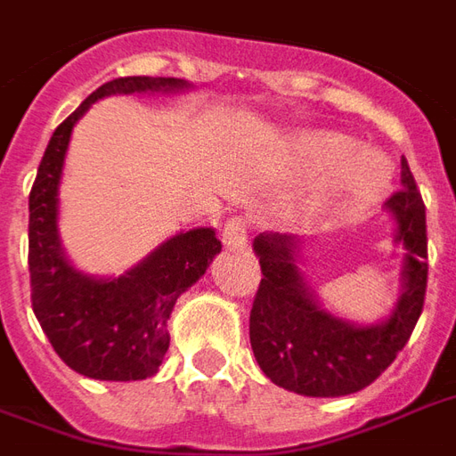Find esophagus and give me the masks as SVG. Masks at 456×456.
I'll return each mask as SVG.
<instances>
[{
    "instance_id": "obj_1",
    "label": "esophagus",
    "mask_w": 456,
    "mask_h": 456,
    "mask_svg": "<svg viewBox=\"0 0 456 456\" xmlns=\"http://www.w3.org/2000/svg\"><path fill=\"white\" fill-rule=\"evenodd\" d=\"M222 241L227 248H244L248 241V229H246L244 219L232 217L222 229Z\"/></svg>"
}]
</instances>
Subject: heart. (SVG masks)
Masks as SVG:
<instances>
[{
	"label": "heart",
	"mask_w": 456,
	"mask_h": 456,
	"mask_svg": "<svg viewBox=\"0 0 456 456\" xmlns=\"http://www.w3.org/2000/svg\"><path fill=\"white\" fill-rule=\"evenodd\" d=\"M297 168L306 176L338 171V188L350 200H370L389 181L391 164L377 151H357L355 140L336 133L306 134L297 142Z\"/></svg>",
	"instance_id": "b5f03b06"
}]
</instances>
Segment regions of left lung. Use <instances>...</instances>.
<instances>
[{
    "label": "left lung",
    "mask_w": 456,
    "mask_h": 456,
    "mask_svg": "<svg viewBox=\"0 0 456 456\" xmlns=\"http://www.w3.org/2000/svg\"><path fill=\"white\" fill-rule=\"evenodd\" d=\"M406 246L403 295L379 326H353L316 305L295 265L297 239L258 234L254 241L263 280L248 336L265 377L305 396H346L365 389L396 360L416 329L428 288L426 205L401 159V188L387 198Z\"/></svg>",
    "instance_id": "left-lung-1"
}]
</instances>
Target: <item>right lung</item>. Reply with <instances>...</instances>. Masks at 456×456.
Wrapping results in <instances>:
<instances>
[{
  "label": "right lung",
  "instance_id": "right-lung-1",
  "mask_svg": "<svg viewBox=\"0 0 456 456\" xmlns=\"http://www.w3.org/2000/svg\"><path fill=\"white\" fill-rule=\"evenodd\" d=\"M174 77H120L82 101L57 125L28 195L30 302L50 346L74 372L133 382L151 377L168 350L167 322L176 299L202 278L222 241L212 229H191L168 239L137 268L118 280H94L67 263L57 239V188L74 123L94 101L113 94L176 91Z\"/></svg>",
  "mask_w": 456,
  "mask_h": 456
}]
</instances>
